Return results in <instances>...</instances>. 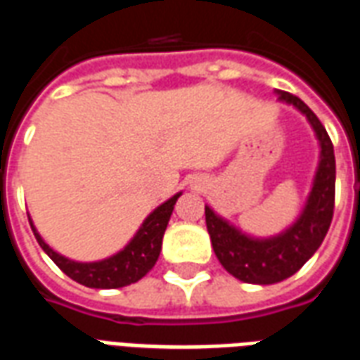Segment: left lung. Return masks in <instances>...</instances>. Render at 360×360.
<instances>
[{"label":"left lung","mask_w":360,"mask_h":360,"mask_svg":"<svg viewBox=\"0 0 360 360\" xmlns=\"http://www.w3.org/2000/svg\"><path fill=\"white\" fill-rule=\"evenodd\" d=\"M279 100L293 103L297 110L307 115L312 129L316 131L322 148L314 187L310 191L309 202L301 218L285 233L274 239H250L239 229L229 226L226 219L216 216L208 206L204 210L212 247L221 266L245 283L258 285L278 283L301 270L302 264L324 241L335 206V156L324 125L301 98L289 92H279Z\"/></svg>","instance_id":"obj_1"}]
</instances>
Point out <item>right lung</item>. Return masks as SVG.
<instances>
[{
  "instance_id": "obj_1",
  "label": "right lung",
  "mask_w": 360,
  "mask_h": 360,
  "mask_svg": "<svg viewBox=\"0 0 360 360\" xmlns=\"http://www.w3.org/2000/svg\"><path fill=\"white\" fill-rule=\"evenodd\" d=\"M179 196L181 193L172 196L162 206H158L156 210L144 219L142 227L136 231L133 241L129 243L125 249L105 260H100V262L82 264V262H73L69 258L61 257L42 241V237L38 235L32 221H30V227H32L36 241L40 243L44 252L58 264L59 270L75 279L77 283L94 287V289H117V287L131 285L134 281H139L154 268L158 257H160V250H162L165 227L172 218L173 206Z\"/></svg>"
}]
</instances>
